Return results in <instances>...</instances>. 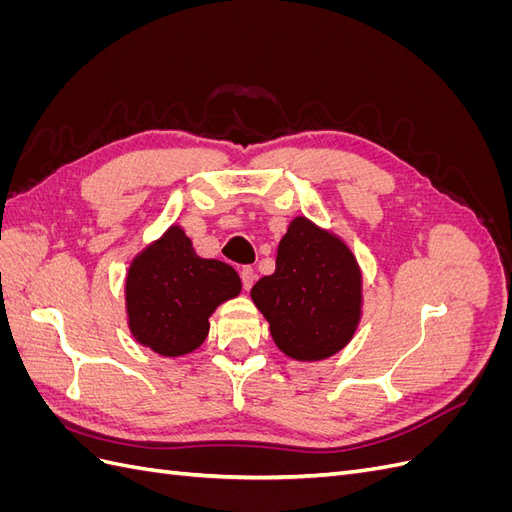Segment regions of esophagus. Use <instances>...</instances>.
<instances>
[{"label":"esophagus","instance_id":"34e87169","mask_svg":"<svg viewBox=\"0 0 512 512\" xmlns=\"http://www.w3.org/2000/svg\"><path fill=\"white\" fill-rule=\"evenodd\" d=\"M241 282H243V288L250 290L256 282V271L252 267H243L241 269Z\"/></svg>","mask_w":512,"mask_h":512}]
</instances>
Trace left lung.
I'll return each mask as SVG.
<instances>
[{
	"instance_id": "left-lung-1",
	"label": "left lung",
	"mask_w": 512,
	"mask_h": 512,
	"mask_svg": "<svg viewBox=\"0 0 512 512\" xmlns=\"http://www.w3.org/2000/svg\"><path fill=\"white\" fill-rule=\"evenodd\" d=\"M250 294L277 348L294 361H324L359 329L363 273L344 239L299 215L277 245L273 275Z\"/></svg>"
}]
</instances>
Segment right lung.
I'll return each instance as SVG.
<instances>
[{"mask_svg": "<svg viewBox=\"0 0 512 512\" xmlns=\"http://www.w3.org/2000/svg\"><path fill=\"white\" fill-rule=\"evenodd\" d=\"M241 292L237 271L200 258L179 224L138 252L126 275L132 337L160 356L194 352L209 333V316Z\"/></svg>", "mask_w": 512, "mask_h": 512, "instance_id": "1", "label": "right lung"}]
</instances>
